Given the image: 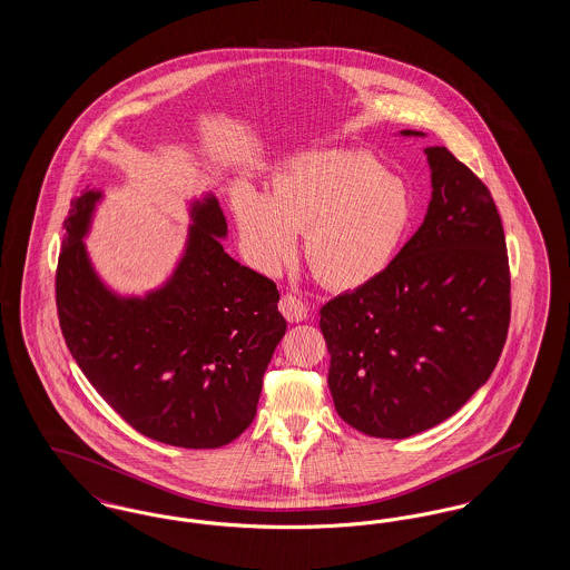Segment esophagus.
<instances>
[{"label": "esophagus", "mask_w": 570, "mask_h": 570, "mask_svg": "<svg viewBox=\"0 0 570 570\" xmlns=\"http://www.w3.org/2000/svg\"><path fill=\"white\" fill-rule=\"evenodd\" d=\"M279 312H282V316L288 321V323H301V321H305V316H307V307H305V303L301 301V298L295 297V295H284V297L279 298Z\"/></svg>", "instance_id": "obj_1"}]
</instances>
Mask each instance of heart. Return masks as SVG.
<instances>
[{
	"label": "heart",
	"instance_id": "1",
	"mask_svg": "<svg viewBox=\"0 0 570 570\" xmlns=\"http://www.w3.org/2000/svg\"><path fill=\"white\" fill-rule=\"evenodd\" d=\"M245 256L261 272L284 265L305 233V263L323 284L348 291L374 279L406 235V186L363 151L301 156L273 181L269 196L233 200Z\"/></svg>",
	"mask_w": 570,
	"mask_h": 570
}]
</instances>
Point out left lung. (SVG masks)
<instances>
[{"label":"left lung","mask_w":570,"mask_h":570,"mask_svg":"<svg viewBox=\"0 0 570 570\" xmlns=\"http://www.w3.org/2000/svg\"><path fill=\"white\" fill-rule=\"evenodd\" d=\"M425 154L434 191L421 228L374 279L321 309L335 410L374 438L400 440L453 416L488 382L511 323L491 191L446 147Z\"/></svg>","instance_id":"8db88e82"}]
</instances>
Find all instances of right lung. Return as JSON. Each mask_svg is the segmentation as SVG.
I'll use <instances>...</instances> for the list:
<instances>
[{"label":"right lung","mask_w":570,"mask_h":570,"mask_svg":"<svg viewBox=\"0 0 570 570\" xmlns=\"http://www.w3.org/2000/svg\"><path fill=\"white\" fill-rule=\"evenodd\" d=\"M100 191L72 198L55 272L63 340L130 428L164 444L219 449L254 421L263 376L286 333L273 279L219 244L214 196L191 207L186 256L145 298L115 297L91 269L82 237Z\"/></svg>","instance_id":"obj_1"}]
</instances>
